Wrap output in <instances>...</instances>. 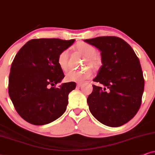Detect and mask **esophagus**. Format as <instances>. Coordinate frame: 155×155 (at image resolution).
Returning <instances> with one entry per match:
<instances>
[{
	"label": "esophagus",
	"instance_id": "obj_1",
	"mask_svg": "<svg viewBox=\"0 0 155 155\" xmlns=\"http://www.w3.org/2000/svg\"><path fill=\"white\" fill-rule=\"evenodd\" d=\"M82 86H83V84H82V83H77V87H82Z\"/></svg>",
	"mask_w": 155,
	"mask_h": 155
}]
</instances>
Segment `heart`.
<instances>
[{"label":"heart","mask_w":155,"mask_h":155,"mask_svg":"<svg viewBox=\"0 0 155 155\" xmlns=\"http://www.w3.org/2000/svg\"><path fill=\"white\" fill-rule=\"evenodd\" d=\"M75 48L78 51L81 53L86 56L84 65L89 66L92 68H97L99 61H98L97 54V49L91 45L85 42H79L76 44ZM57 63L63 71H66L68 65V51L64 50L58 55L57 58ZM92 76V72L89 68H85L83 70H70L66 74V79L68 81L83 82Z\"/></svg>","instance_id":"heart-1"}]
</instances>
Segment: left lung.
Segmentation results:
<instances>
[{
    "mask_svg": "<svg viewBox=\"0 0 155 155\" xmlns=\"http://www.w3.org/2000/svg\"><path fill=\"white\" fill-rule=\"evenodd\" d=\"M84 41L101 51L102 66L93 81L87 98L89 110L101 124L120 127L137 113L142 103L144 79L140 60L125 41L116 36H99Z\"/></svg>",
    "mask_w": 155,
    "mask_h": 155,
    "instance_id": "1",
    "label": "left lung"
}]
</instances>
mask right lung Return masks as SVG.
Instances as JSON below:
<instances>
[{"instance_id":"obj_1","label":"right lung","mask_w":155,"mask_h":155,"mask_svg":"<svg viewBox=\"0 0 155 155\" xmlns=\"http://www.w3.org/2000/svg\"><path fill=\"white\" fill-rule=\"evenodd\" d=\"M74 41L32 39L15 55L9 74L8 94L18 114L30 124H48L65 112L68 94L76 83L56 87L64 78L57 58Z\"/></svg>"}]
</instances>
